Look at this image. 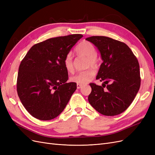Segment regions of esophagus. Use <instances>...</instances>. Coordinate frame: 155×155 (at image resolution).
<instances>
[{"instance_id": "obj_1", "label": "esophagus", "mask_w": 155, "mask_h": 155, "mask_svg": "<svg viewBox=\"0 0 155 155\" xmlns=\"http://www.w3.org/2000/svg\"><path fill=\"white\" fill-rule=\"evenodd\" d=\"M82 85H81V84H77V88H78V89H79V88H81V87H82Z\"/></svg>"}]
</instances>
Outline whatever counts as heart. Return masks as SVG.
Here are the masks:
<instances>
[{"label": "heart", "mask_w": 155, "mask_h": 155, "mask_svg": "<svg viewBox=\"0 0 155 155\" xmlns=\"http://www.w3.org/2000/svg\"><path fill=\"white\" fill-rule=\"evenodd\" d=\"M76 52L79 55H83L87 58L88 67H97L99 59L97 58V51L93 44L88 41H83L79 43L75 49ZM64 67L68 72L73 71V58L71 53H68L63 61ZM96 72L94 68H91L84 71L76 73L70 78V81L78 84L84 85L90 81L95 76Z\"/></svg>", "instance_id": "b5f03b06"}]
</instances>
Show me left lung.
I'll return each mask as SVG.
<instances>
[{
    "label": "left lung",
    "mask_w": 155,
    "mask_h": 155,
    "mask_svg": "<svg viewBox=\"0 0 155 155\" xmlns=\"http://www.w3.org/2000/svg\"><path fill=\"white\" fill-rule=\"evenodd\" d=\"M86 40L100 51L103 63L96 79L104 81L102 86L90 83L92 91L88 101L103 115L122 113L132 104L140 87L138 59L129 46L121 41L105 36H92Z\"/></svg>",
    "instance_id": "8db88e82"
}]
</instances>
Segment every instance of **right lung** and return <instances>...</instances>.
<instances>
[{
	"mask_svg": "<svg viewBox=\"0 0 155 155\" xmlns=\"http://www.w3.org/2000/svg\"><path fill=\"white\" fill-rule=\"evenodd\" d=\"M81 34L50 38L35 44L28 51L18 68V96L26 110L40 120L59 116L77 88L67 83L63 61Z\"/></svg>",
	"mask_w": 155,
	"mask_h": 155,
	"instance_id": "add662e5",
	"label": "right lung"
}]
</instances>
